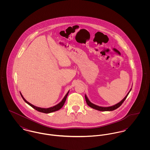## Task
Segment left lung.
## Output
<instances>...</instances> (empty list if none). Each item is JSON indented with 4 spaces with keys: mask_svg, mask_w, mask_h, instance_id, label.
Listing matches in <instances>:
<instances>
[{
    "mask_svg": "<svg viewBox=\"0 0 150 150\" xmlns=\"http://www.w3.org/2000/svg\"><path fill=\"white\" fill-rule=\"evenodd\" d=\"M132 88H130V89L129 90V91L128 92V93H127V95L125 96V97L121 100L120 101L119 103H117L116 105H113V106H109V107H103V106H98V105H96L93 103H92V102H90V100H89V99L88 98L87 96L85 95V98H86V102L87 103V105L91 108H93V109H95V110H99V111H113L117 108H118L120 106H121V105L123 103V102L125 101V100L126 99V98H127L128 95L129 93V92H130Z\"/></svg>",
    "mask_w": 150,
    "mask_h": 150,
    "instance_id": "1",
    "label": "left lung"
}]
</instances>
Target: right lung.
Instances as JSON below:
<instances>
[{"mask_svg":"<svg viewBox=\"0 0 150 150\" xmlns=\"http://www.w3.org/2000/svg\"><path fill=\"white\" fill-rule=\"evenodd\" d=\"M69 92V91L67 92V93L66 94V95L64 96V98H63V99L61 100V102H60L58 104H57V105L53 106V107H49V108H42V107H37V106H35L33 105H32L31 103H30L29 102H28L24 98L23 96H22L21 93L20 92V94H21V96L22 99H23V100L27 103L28 104L29 106H30L31 107H33L34 109L36 110L37 111H39V112H44V113H46V114H48V113H50V112H54V111H58L59 110H60L62 107H63V106L64 105V102L66 100V98H67V96L68 95V93Z\"/></svg>","mask_w":150,"mask_h":150,"instance_id":"add662e5","label":"right lung"}]
</instances>
